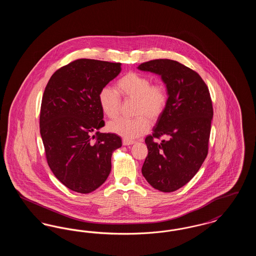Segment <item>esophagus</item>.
<instances>
[{
    "instance_id": "esophagus-1",
    "label": "esophagus",
    "mask_w": 256,
    "mask_h": 256,
    "mask_svg": "<svg viewBox=\"0 0 256 256\" xmlns=\"http://www.w3.org/2000/svg\"><path fill=\"white\" fill-rule=\"evenodd\" d=\"M134 141L132 140H126V139H122V145L124 146H130L134 144Z\"/></svg>"
}]
</instances>
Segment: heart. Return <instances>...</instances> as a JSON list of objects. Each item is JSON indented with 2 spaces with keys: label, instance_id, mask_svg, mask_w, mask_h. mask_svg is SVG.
<instances>
[{
  "label": "heart",
  "instance_id": "1",
  "mask_svg": "<svg viewBox=\"0 0 256 256\" xmlns=\"http://www.w3.org/2000/svg\"><path fill=\"white\" fill-rule=\"evenodd\" d=\"M116 90L124 100H134V119L120 118L110 122V132L132 140L146 134L150 122L158 121L168 104V93L165 86L152 84V80L141 74L130 72L116 82ZM100 108L108 119H115L121 108V100L110 87H104L98 96ZM149 119L148 120L146 117Z\"/></svg>",
  "mask_w": 256,
  "mask_h": 256
}]
</instances>
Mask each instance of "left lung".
<instances>
[{
	"label": "left lung",
	"mask_w": 256,
	"mask_h": 256,
	"mask_svg": "<svg viewBox=\"0 0 256 256\" xmlns=\"http://www.w3.org/2000/svg\"><path fill=\"white\" fill-rule=\"evenodd\" d=\"M138 69L158 74L167 86L166 110L145 139L148 152L142 174L154 189L170 193L189 182L206 158L212 100L200 76L178 61L154 60ZM162 136L168 139L155 141Z\"/></svg>",
	"instance_id": "obj_1"
}]
</instances>
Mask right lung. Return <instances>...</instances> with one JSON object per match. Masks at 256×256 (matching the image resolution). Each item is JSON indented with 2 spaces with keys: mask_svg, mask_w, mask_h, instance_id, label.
<instances>
[{
  "mask_svg": "<svg viewBox=\"0 0 256 256\" xmlns=\"http://www.w3.org/2000/svg\"><path fill=\"white\" fill-rule=\"evenodd\" d=\"M121 72V63L80 58L56 70L45 88L40 134L50 169L70 190L88 194L104 182L112 152L122 146L104 126L100 91Z\"/></svg>",
  "mask_w": 256,
  "mask_h": 256,
  "instance_id": "add662e5",
  "label": "right lung"
}]
</instances>
